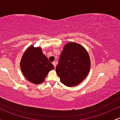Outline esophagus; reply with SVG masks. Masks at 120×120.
I'll return each mask as SVG.
<instances>
[{"mask_svg": "<svg viewBox=\"0 0 120 120\" xmlns=\"http://www.w3.org/2000/svg\"><path fill=\"white\" fill-rule=\"evenodd\" d=\"M52 64L53 65V66H54L55 68H56V65H57V61H53V63H52Z\"/></svg>", "mask_w": 120, "mask_h": 120, "instance_id": "obj_1", "label": "esophagus"}]
</instances>
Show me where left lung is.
I'll use <instances>...</instances> for the list:
<instances>
[{
  "label": "left lung",
  "instance_id": "1",
  "mask_svg": "<svg viewBox=\"0 0 120 120\" xmlns=\"http://www.w3.org/2000/svg\"><path fill=\"white\" fill-rule=\"evenodd\" d=\"M90 69V56L83 46L74 42L65 45L56 68L62 83L68 87L79 85L86 77Z\"/></svg>",
  "mask_w": 120,
  "mask_h": 120
}]
</instances>
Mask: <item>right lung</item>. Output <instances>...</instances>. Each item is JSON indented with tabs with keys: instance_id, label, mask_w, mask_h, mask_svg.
<instances>
[{
	"instance_id": "add662e5",
	"label": "right lung",
	"mask_w": 120,
	"mask_h": 120,
	"mask_svg": "<svg viewBox=\"0 0 120 120\" xmlns=\"http://www.w3.org/2000/svg\"><path fill=\"white\" fill-rule=\"evenodd\" d=\"M20 67L25 77L36 85L43 82L49 71L54 69V66L43 53L41 48L33 46H30L25 51Z\"/></svg>"
}]
</instances>
